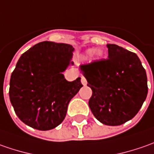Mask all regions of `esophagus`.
<instances>
[{
  "label": "esophagus",
  "instance_id": "34e87169",
  "mask_svg": "<svg viewBox=\"0 0 154 154\" xmlns=\"http://www.w3.org/2000/svg\"><path fill=\"white\" fill-rule=\"evenodd\" d=\"M81 82H82V85H87V80H86V78L84 77H82V78H81Z\"/></svg>",
  "mask_w": 154,
  "mask_h": 154
}]
</instances>
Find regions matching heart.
I'll list each match as a JSON object with an SVG mask.
<instances>
[{
	"label": "heart",
	"mask_w": 154,
	"mask_h": 154,
	"mask_svg": "<svg viewBox=\"0 0 154 154\" xmlns=\"http://www.w3.org/2000/svg\"><path fill=\"white\" fill-rule=\"evenodd\" d=\"M87 55H92L96 60H100L104 57V52L101 49H94V48H90V49H88L86 52Z\"/></svg>",
	"instance_id": "1"
}]
</instances>
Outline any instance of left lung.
I'll return each mask as SVG.
<instances>
[{
  "instance_id": "left-lung-1",
  "label": "left lung",
  "mask_w": 154,
  "mask_h": 154,
  "mask_svg": "<svg viewBox=\"0 0 154 154\" xmlns=\"http://www.w3.org/2000/svg\"><path fill=\"white\" fill-rule=\"evenodd\" d=\"M106 46V60L80 66V71L93 92L88 106L94 116L103 125L117 126L139 112L147 95V78L135 53Z\"/></svg>"
}]
</instances>
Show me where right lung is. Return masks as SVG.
<instances>
[{"instance_id": "add662e5", "label": "right lung", "mask_w": 154, "mask_h": 154, "mask_svg": "<svg viewBox=\"0 0 154 154\" xmlns=\"http://www.w3.org/2000/svg\"><path fill=\"white\" fill-rule=\"evenodd\" d=\"M74 48L42 42L20 56L11 75L9 98L23 123L49 130L65 119L69 102L82 87L81 77L69 82L63 72L73 66Z\"/></svg>"}]
</instances>
